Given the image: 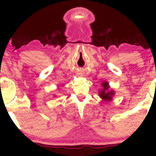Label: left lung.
Instances as JSON below:
<instances>
[{
    "label": "left lung",
    "instance_id": "left-lung-1",
    "mask_svg": "<svg viewBox=\"0 0 156 156\" xmlns=\"http://www.w3.org/2000/svg\"><path fill=\"white\" fill-rule=\"evenodd\" d=\"M101 84L102 87H103V89L100 91L99 96L104 101H111L114 94V91L109 90L110 87H109L108 83L107 81L103 82Z\"/></svg>",
    "mask_w": 156,
    "mask_h": 156
}]
</instances>
